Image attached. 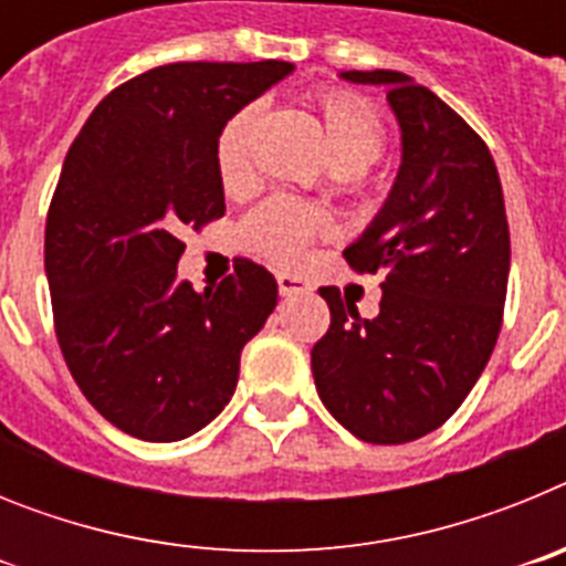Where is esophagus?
Returning <instances> with one entry per match:
<instances>
[{
	"mask_svg": "<svg viewBox=\"0 0 566 566\" xmlns=\"http://www.w3.org/2000/svg\"><path fill=\"white\" fill-rule=\"evenodd\" d=\"M277 289L283 297H294V294H306L308 292V283L303 277H294V274L280 272L277 274Z\"/></svg>",
	"mask_w": 566,
	"mask_h": 566,
	"instance_id": "34e87169",
	"label": "esophagus"
}]
</instances>
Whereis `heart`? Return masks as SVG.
Here are the masks:
<instances>
[{"mask_svg":"<svg viewBox=\"0 0 566 566\" xmlns=\"http://www.w3.org/2000/svg\"><path fill=\"white\" fill-rule=\"evenodd\" d=\"M314 109L323 124L326 149L334 169L363 172L382 155L388 129L371 102L352 90L328 87L314 96ZM258 122V107L234 109L214 135V172L227 192H238L249 181V135ZM328 232V214L312 203L294 201L286 195L269 198L243 218L240 243L280 266H292L312 240Z\"/></svg>","mask_w":566,"mask_h":566,"instance_id":"heart-1","label":"heart"}]
</instances>
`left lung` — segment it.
Listing matches in <instances>:
<instances>
[{
    "label": "left lung",
    "instance_id": "1",
    "mask_svg": "<svg viewBox=\"0 0 566 566\" xmlns=\"http://www.w3.org/2000/svg\"><path fill=\"white\" fill-rule=\"evenodd\" d=\"M379 84L402 133L388 201L343 258L377 274L379 314L326 286L332 326L312 348L317 394L363 442L402 444L437 431L482 377L510 274L502 181L488 144L437 93L397 70H345Z\"/></svg>",
    "mask_w": 566,
    "mask_h": 566
}]
</instances>
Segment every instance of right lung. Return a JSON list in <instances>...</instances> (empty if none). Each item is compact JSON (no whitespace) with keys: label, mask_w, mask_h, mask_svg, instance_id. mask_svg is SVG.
Returning a JSON list of instances; mask_svg holds the SVG:
<instances>
[{"label":"right lung","mask_w":566,"mask_h":566,"mask_svg":"<svg viewBox=\"0 0 566 566\" xmlns=\"http://www.w3.org/2000/svg\"><path fill=\"white\" fill-rule=\"evenodd\" d=\"M292 62H175L115 87L67 149L44 227L64 363L118 431L178 442L232 399L243 345L277 306L252 260L195 292L184 229L223 218L214 135Z\"/></svg>","instance_id":"right-lung-1"}]
</instances>
